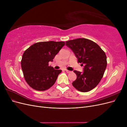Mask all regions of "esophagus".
I'll return each mask as SVG.
<instances>
[{
  "label": "esophagus",
  "mask_w": 127,
  "mask_h": 127,
  "mask_svg": "<svg viewBox=\"0 0 127 127\" xmlns=\"http://www.w3.org/2000/svg\"><path fill=\"white\" fill-rule=\"evenodd\" d=\"M65 70H66V71L67 73H70V72H71V71H69V70H68L66 69Z\"/></svg>",
  "instance_id": "1"
}]
</instances>
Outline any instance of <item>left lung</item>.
<instances>
[{
    "label": "left lung",
    "instance_id": "left-lung-1",
    "mask_svg": "<svg viewBox=\"0 0 127 127\" xmlns=\"http://www.w3.org/2000/svg\"><path fill=\"white\" fill-rule=\"evenodd\" d=\"M66 45L74 53L83 72H74L77 78L72 84L76 89L87 92L96 86L103 77L107 66L105 52L94 42L85 38L68 41Z\"/></svg>",
    "mask_w": 127,
    "mask_h": 127
}]
</instances>
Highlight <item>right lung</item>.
Returning a JSON list of instances; mask_svg holds the SVG:
<instances>
[{"mask_svg":"<svg viewBox=\"0 0 127 127\" xmlns=\"http://www.w3.org/2000/svg\"><path fill=\"white\" fill-rule=\"evenodd\" d=\"M65 43L40 42L26 50L22 56L21 67L24 78L29 86L36 91L47 90L54 85L61 70L49 66Z\"/></svg>","mask_w":127,"mask_h":127,"instance_id":"obj_1","label":"right lung"}]
</instances>
